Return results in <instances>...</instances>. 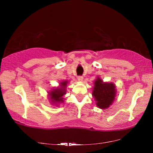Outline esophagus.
<instances>
[{
  "label": "esophagus",
  "instance_id": "34e87169",
  "mask_svg": "<svg viewBox=\"0 0 153 153\" xmlns=\"http://www.w3.org/2000/svg\"><path fill=\"white\" fill-rule=\"evenodd\" d=\"M83 79H84V77H83L82 76H79L77 77V79H78V81H82Z\"/></svg>",
  "mask_w": 153,
  "mask_h": 153
}]
</instances>
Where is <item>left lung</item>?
<instances>
[{"instance_id": "1", "label": "left lung", "mask_w": 153, "mask_h": 153, "mask_svg": "<svg viewBox=\"0 0 153 153\" xmlns=\"http://www.w3.org/2000/svg\"><path fill=\"white\" fill-rule=\"evenodd\" d=\"M115 86L112 83H104L100 78L96 79L92 95L99 108H107L109 107L115 99Z\"/></svg>"}]
</instances>
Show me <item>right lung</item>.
I'll list each match as a JSON object with an SVG mask.
<instances>
[{
	"label": "right lung",
	"instance_id": "add662e5",
	"mask_svg": "<svg viewBox=\"0 0 153 153\" xmlns=\"http://www.w3.org/2000/svg\"><path fill=\"white\" fill-rule=\"evenodd\" d=\"M67 82H63L61 83V87L59 88H56L52 90V91L49 93V94L51 96V100L52 101V103L55 102H63V97L65 94V88L67 86Z\"/></svg>",
	"mask_w": 153,
	"mask_h": 153
}]
</instances>
